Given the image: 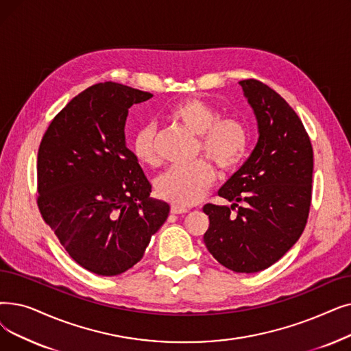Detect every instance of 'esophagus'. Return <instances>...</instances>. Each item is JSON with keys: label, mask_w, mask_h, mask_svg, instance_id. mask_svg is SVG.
I'll list each match as a JSON object with an SVG mask.
<instances>
[{"label": "esophagus", "mask_w": 351, "mask_h": 351, "mask_svg": "<svg viewBox=\"0 0 351 351\" xmlns=\"http://www.w3.org/2000/svg\"><path fill=\"white\" fill-rule=\"evenodd\" d=\"M171 212L172 213H186L188 212V209L186 208H184V206H179V205H172L171 206Z\"/></svg>", "instance_id": "1"}]
</instances>
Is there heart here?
<instances>
[{
    "instance_id": "heart-1",
    "label": "heart",
    "mask_w": 351,
    "mask_h": 351,
    "mask_svg": "<svg viewBox=\"0 0 351 351\" xmlns=\"http://www.w3.org/2000/svg\"><path fill=\"white\" fill-rule=\"evenodd\" d=\"M171 117L199 136V150L222 171H232L242 162L248 147V130L235 117L219 119V113L204 100L189 97L172 106ZM133 154L145 165L159 162L156 129L142 126L133 139ZM215 182L213 167L197 160L188 166H172L156 179V192L163 199L189 206L199 202Z\"/></svg>"
}]
</instances>
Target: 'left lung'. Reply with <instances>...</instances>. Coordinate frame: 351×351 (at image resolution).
Returning a JSON list of instances; mask_svg holds the SVG:
<instances>
[{
  "mask_svg": "<svg viewBox=\"0 0 351 351\" xmlns=\"http://www.w3.org/2000/svg\"><path fill=\"white\" fill-rule=\"evenodd\" d=\"M239 84L256 119L258 142L218 191L231 208L204 206L209 217L204 242L219 264L251 274L277 263L306 228L313 147L302 121L277 91L254 79Z\"/></svg>",
  "mask_w": 351,
  "mask_h": 351,
  "instance_id": "left-lung-1",
  "label": "left lung"
}]
</instances>
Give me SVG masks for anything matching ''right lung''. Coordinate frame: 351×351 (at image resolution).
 <instances>
[{
  "instance_id": "add662e5",
  "label": "right lung",
  "mask_w": 351,
  "mask_h": 351,
  "mask_svg": "<svg viewBox=\"0 0 351 351\" xmlns=\"http://www.w3.org/2000/svg\"><path fill=\"white\" fill-rule=\"evenodd\" d=\"M154 95L112 82L75 96L44 133L37 158V204L73 260L112 277L138 264L169 205L126 145L133 104Z\"/></svg>"
}]
</instances>
